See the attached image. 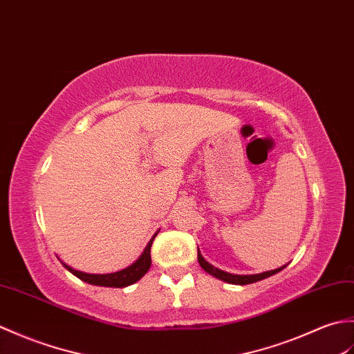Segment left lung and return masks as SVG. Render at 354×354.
Here are the masks:
<instances>
[{
  "label": "left lung",
  "instance_id": "8db88e82",
  "mask_svg": "<svg viewBox=\"0 0 354 354\" xmlns=\"http://www.w3.org/2000/svg\"><path fill=\"white\" fill-rule=\"evenodd\" d=\"M198 263L201 265V268L204 271L210 274V276H214V277L223 280V281H227V283H232V285H250V283H254V281H259V280H263V279L270 277V276H274V274H277L279 271H281L286 266V265H283V266H280V268H277V270L265 271V272H261V274H250V276H239V274H230V272H225V271L219 270V268H215L214 265H210L206 261V259L201 256L200 250H198Z\"/></svg>",
  "mask_w": 354,
  "mask_h": 354
}]
</instances>
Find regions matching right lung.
Masks as SVG:
<instances>
[{
  "label": "right lung",
  "instance_id": "1",
  "mask_svg": "<svg viewBox=\"0 0 354 354\" xmlns=\"http://www.w3.org/2000/svg\"><path fill=\"white\" fill-rule=\"evenodd\" d=\"M156 236H157V233L150 239V242H148V245L145 247L144 253L139 256L138 261L121 271L111 272V274H88V272H82V271L71 268V266L66 265L65 262H62V265H64L69 272H73L75 277L86 281V283H89V285L107 286V288H125L129 285L136 283V281L139 279H142L147 274V271L150 270V266H151L150 251H151V243Z\"/></svg>",
  "mask_w": 354,
  "mask_h": 354
}]
</instances>
